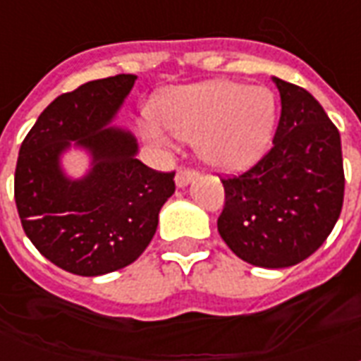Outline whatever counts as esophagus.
Masks as SVG:
<instances>
[{
    "label": "esophagus",
    "mask_w": 361,
    "mask_h": 361,
    "mask_svg": "<svg viewBox=\"0 0 361 361\" xmlns=\"http://www.w3.org/2000/svg\"><path fill=\"white\" fill-rule=\"evenodd\" d=\"M197 172L191 169H181L178 170V174H176V185L178 187H185L189 185L195 178H197Z\"/></svg>",
    "instance_id": "obj_1"
}]
</instances>
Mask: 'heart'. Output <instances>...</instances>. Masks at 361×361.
Returning a JSON list of instances; mask_svg holds the SVG:
<instances>
[{"instance_id": "1", "label": "heart", "mask_w": 361, "mask_h": 361, "mask_svg": "<svg viewBox=\"0 0 361 361\" xmlns=\"http://www.w3.org/2000/svg\"><path fill=\"white\" fill-rule=\"evenodd\" d=\"M152 112L176 138L195 142L204 163L231 172L251 166L268 152L277 123L271 90L228 80L176 87L155 101ZM157 124L142 121V135L166 146L169 136Z\"/></svg>"}]
</instances>
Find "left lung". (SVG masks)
I'll return each instance as SVG.
<instances>
[{
  "instance_id": "8db88e82",
  "label": "left lung",
  "mask_w": 361,
  "mask_h": 361,
  "mask_svg": "<svg viewBox=\"0 0 361 361\" xmlns=\"http://www.w3.org/2000/svg\"><path fill=\"white\" fill-rule=\"evenodd\" d=\"M281 118L274 146L252 169L223 178L217 231L232 252L260 268H288L330 236L343 208L341 136L317 99L275 78Z\"/></svg>"
}]
</instances>
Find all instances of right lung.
Instances as JSON below:
<instances>
[{
    "instance_id": "add662e5",
    "label": "right lung",
    "mask_w": 361,
    "mask_h": 361,
    "mask_svg": "<svg viewBox=\"0 0 361 361\" xmlns=\"http://www.w3.org/2000/svg\"><path fill=\"white\" fill-rule=\"evenodd\" d=\"M135 80L116 75L59 95L20 146L14 200L22 228L42 257L69 274L95 277L135 262L176 191L174 172L146 166L136 159L135 136L110 127ZM71 145L92 157L80 180L67 178L59 163Z\"/></svg>"
}]
</instances>
